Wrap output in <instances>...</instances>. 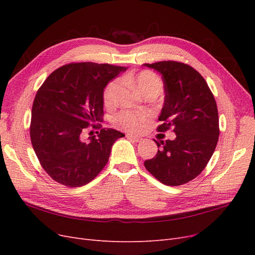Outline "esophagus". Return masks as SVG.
<instances>
[{
	"instance_id": "1",
	"label": "esophagus",
	"mask_w": 255,
	"mask_h": 255,
	"mask_svg": "<svg viewBox=\"0 0 255 255\" xmlns=\"http://www.w3.org/2000/svg\"><path fill=\"white\" fill-rule=\"evenodd\" d=\"M127 138H128V139H130V140H133L134 142H139L141 140L140 137H137V136H134V135H129V134L127 135Z\"/></svg>"
}]
</instances>
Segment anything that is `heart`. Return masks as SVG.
Returning <instances> with one entry per match:
<instances>
[{"label": "heart", "instance_id": "b5f03b06", "mask_svg": "<svg viewBox=\"0 0 255 255\" xmlns=\"http://www.w3.org/2000/svg\"><path fill=\"white\" fill-rule=\"evenodd\" d=\"M127 83H132L144 96H158L163 90V81L159 76L150 70H142L135 75L125 76L122 79ZM122 88L120 80H114L105 87L103 92V102L107 109L117 106ZM149 119L145 113H135L132 111H122L116 116L115 125L130 133L140 132Z\"/></svg>", "mask_w": 255, "mask_h": 255}]
</instances>
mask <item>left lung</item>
Segmentation results:
<instances>
[{"instance_id": "left-lung-1", "label": "left lung", "mask_w": 255, "mask_h": 255, "mask_svg": "<svg viewBox=\"0 0 255 255\" xmlns=\"http://www.w3.org/2000/svg\"><path fill=\"white\" fill-rule=\"evenodd\" d=\"M161 74L165 103L158 117V132L172 128L173 140L156 142V155L144 167L168 186L194 180L210 161L219 138L217 104L207 83L196 69L174 60L144 64Z\"/></svg>"}]
</instances>
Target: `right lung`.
Instances as JSON below:
<instances>
[{
    "label": "right lung",
    "mask_w": 255,
    "mask_h": 255,
    "mask_svg": "<svg viewBox=\"0 0 255 255\" xmlns=\"http://www.w3.org/2000/svg\"><path fill=\"white\" fill-rule=\"evenodd\" d=\"M126 67L110 64L71 63L53 71L38 89L30 119V141L41 167L67 187H81L102 171L114 142L125 136L102 128L103 91ZM90 128L98 135H82ZM92 133L89 132V134Z\"/></svg>",
    "instance_id": "1"
}]
</instances>
